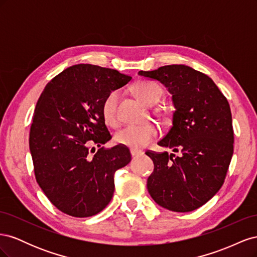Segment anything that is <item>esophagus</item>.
<instances>
[{
    "label": "esophagus",
    "instance_id": "1",
    "mask_svg": "<svg viewBox=\"0 0 257 257\" xmlns=\"http://www.w3.org/2000/svg\"><path fill=\"white\" fill-rule=\"evenodd\" d=\"M131 154H132V157H133V158H136V157H141V155L144 154V152L141 151V150H137V149H132Z\"/></svg>",
    "mask_w": 257,
    "mask_h": 257
}]
</instances>
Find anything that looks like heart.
Wrapping results in <instances>:
<instances>
[{
  "label": "heart",
  "mask_w": 257,
  "mask_h": 257,
  "mask_svg": "<svg viewBox=\"0 0 257 257\" xmlns=\"http://www.w3.org/2000/svg\"><path fill=\"white\" fill-rule=\"evenodd\" d=\"M134 91L143 102L149 106L158 104L164 94L162 87L153 81L138 82ZM120 92L112 91L106 96L102 105V113L105 122L110 126H116L119 123L118 106ZM159 128L153 123L145 125H127L118 131L114 135V141L119 145L126 146L132 149H142L152 143L158 137Z\"/></svg>",
  "instance_id": "1"
}]
</instances>
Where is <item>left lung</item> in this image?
<instances>
[{"label": "left lung", "mask_w": 257, "mask_h": 257, "mask_svg": "<svg viewBox=\"0 0 257 257\" xmlns=\"http://www.w3.org/2000/svg\"><path fill=\"white\" fill-rule=\"evenodd\" d=\"M138 74L159 80L172 93L173 125L158 145L181 153L146 152L154 163L148 191L155 203L170 211H193L221 189L234 153L227 98L210 77L186 65Z\"/></svg>", "instance_id": "left-lung-1"}]
</instances>
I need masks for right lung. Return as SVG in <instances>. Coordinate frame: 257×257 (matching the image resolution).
Masks as SVG:
<instances>
[{"label":"right lung","mask_w":257,"mask_h":257,"mask_svg":"<svg viewBox=\"0 0 257 257\" xmlns=\"http://www.w3.org/2000/svg\"><path fill=\"white\" fill-rule=\"evenodd\" d=\"M131 79L115 69L78 64L52 78L38 98L30 130L34 174L63 213L88 217L110 203L115 170L132 157L126 147H100L111 139L102 105ZM93 144L100 148L96 153Z\"/></svg>","instance_id":"add662e5"}]
</instances>
